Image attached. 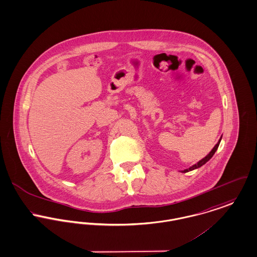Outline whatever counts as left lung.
Listing matches in <instances>:
<instances>
[{
    "label": "left lung",
    "instance_id": "8db88e82",
    "mask_svg": "<svg viewBox=\"0 0 257 257\" xmlns=\"http://www.w3.org/2000/svg\"><path fill=\"white\" fill-rule=\"evenodd\" d=\"M220 141H221V138H220V140L218 141V143L214 146V148L211 150V152H210V153H209L205 158H203L202 160H200V161H199L197 164H195V165H193V166L190 167V168H188V169H186V170H184V171H182V173H187V172H189V171H192V170H194V169H197V168L203 166L204 164H206V163L211 159V157L213 156V154H214V152L216 151V150L218 149V146H219Z\"/></svg>",
    "mask_w": 257,
    "mask_h": 257
}]
</instances>
